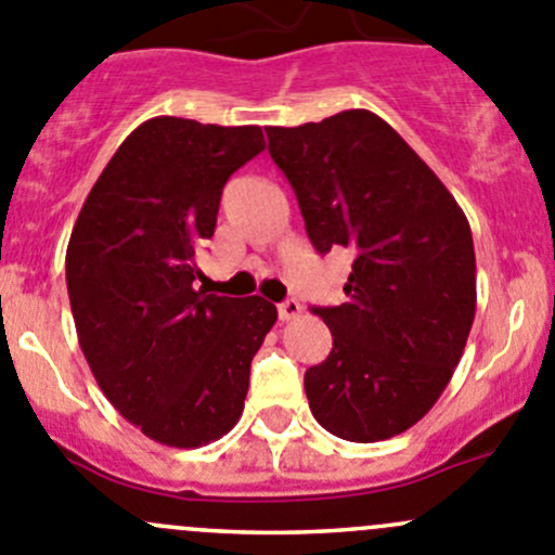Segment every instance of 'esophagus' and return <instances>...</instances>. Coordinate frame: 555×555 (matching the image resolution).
<instances>
[{
    "label": "esophagus",
    "instance_id": "34e87169",
    "mask_svg": "<svg viewBox=\"0 0 555 555\" xmlns=\"http://www.w3.org/2000/svg\"><path fill=\"white\" fill-rule=\"evenodd\" d=\"M276 309H279V319H282V322H293L295 317H300L304 306H300L295 298H287V300H282V304H279Z\"/></svg>",
    "mask_w": 555,
    "mask_h": 555
}]
</instances>
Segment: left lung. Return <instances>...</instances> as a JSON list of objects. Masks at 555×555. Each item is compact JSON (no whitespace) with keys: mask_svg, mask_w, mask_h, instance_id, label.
<instances>
[{"mask_svg":"<svg viewBox=\"0 0 555 555\" xmlns=\"http://www.w3.org/2000/svg\"><path fill=\"white\" fill-rule=\"evenodd\" d=\"M266 133L313 249L354 255L346 304L311 309L333 333L327 360L304 378L313 418L351 443L395 438L443 395L473 327L467 217L373 112Z\"/></svg>","mask_w":555,"mask_h":555,"instance_id":"left-lung-1","label":"left lung"}]
</instances>
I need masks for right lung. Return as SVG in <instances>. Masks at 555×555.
I'll return each instance as SVG.
<instances>
[{
    "mask_svg": "<svg viewBox=\"0 0 555 555\" xmlns=\"http://www.w3.org/2000/svg\"><path fill=\"white\" fill-rule=\"evenodd\" d=\"M257 126L153 117L117 147L66 246L80 349L106 400L155 443L198 449L244 411L251 357L276 306L195 289L233 171L262 153Z\"/></svg>",
    "mask_w": 555,
    "mask_h": 555,
    "instance_id": "1",
    "label": "right lung"
}]
</instances>
